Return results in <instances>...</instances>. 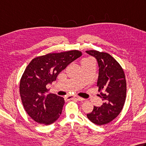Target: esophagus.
Here are the masks:
<instances>
[{"instance_id": "34e87169", "label": "esophagus", "mask_w": 146, "mask_h": 146, "mask_svg": "<svg viewBox=\"0 0 146 146\" xmlns=\"http://www.w3.org/2000/svg\"><path fill=\"white\" fill-rule=\"evenodd\" d=\"M73 99H76L78 101H83L84 99L82 98L80 96H67L66 98V100H73Z\"/></svg>"}]
</instances>
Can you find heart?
<instances>
[{
	"label": "heart",
	"mask_w": 146,
	"mask_h": 146,
	"mask_svg": "<svg viewBox=\"0 0 146 146\" xmlns=\"http://www.w3.org/2000/svg\"><path fill=\"white\" fill-rule=\"evenodd\" d=\"M92 59H91V58H85V59H82V62H81V63L82 62H86V61H88V60H92Z\"/></svg>",
	"instance_id": "1"
}]
</instances>
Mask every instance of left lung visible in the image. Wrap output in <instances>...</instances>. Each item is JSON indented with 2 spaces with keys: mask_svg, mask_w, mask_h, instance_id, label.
Masks as SVG:
<instances>
[{
  "mask_svg": "<svg viewBox=\"0 0 146 146\" xmlns=\"http://www.w3.org/2000/svg\"><path fill=\"white\" fill-rule=\"evenodd\" d=\"M87 54L96 58L99 66L97 82L100 97L104 103L101 107H94L87 117L92 123L102 126L110 123L117 117L125 103L126 82L123 69L108 53L87 50Z\"/></svg>",
  "mask_w": 146,
  "mask_h": 146,
  "instance_id": "left-lung-1",
  "label": "left lung"
}]
</instances>
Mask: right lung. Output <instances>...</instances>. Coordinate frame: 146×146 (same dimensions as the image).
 Segmentation results:
<instances>
[{"label":"right lung","mask_w":146,"mask_h":146,"mask_svg":"<svg viewBox=\"0 0 146 146\" xmlns=\"http://www.w3.org/2000/svg\"><path fill=\"white\" fill-rule=\"evenodd\" d=\"M81 55L76 50L50 53L35 57L28 64L20 79V94L26 112L34 121L49 125L59 117L64 100L55 94H46V85Z\"/></svg>","instance_id":"right-lung-1"}]
</instances>
